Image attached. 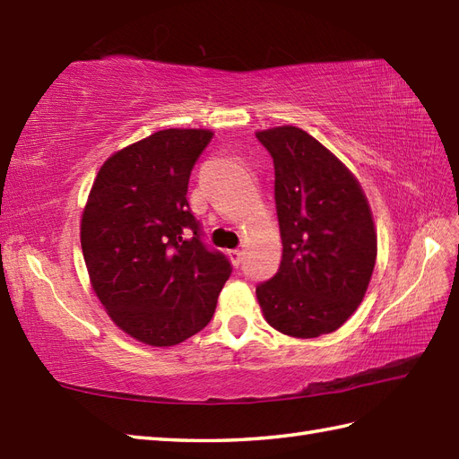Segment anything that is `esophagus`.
Wrapping results in <instances>:
<instances>
[{"label":"esophagus","instance_id":"obj_1","mask_svg":"<svg viewBox=\"0 0 459 459\" xmlns=\"http://www.w3.org/2000/svg\"><path fill=\"white\" fill-rule=\"evenodd\" d=\"M227 255L232 262V266H240V260H242V252L238 248H232V250H227Z\"/></svg>","mask_w":459,"mask_h":459}]
</instances>
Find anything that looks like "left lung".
<instances>
[{
	"label": "left lung",
	"instance_id": "8db88e82",
	"mask_svg": "<svg viewBox=\"0 0 459 459\" xmlns=\"http://www.w3.org/2000/svg\"><path fill=\"white\" fill-rule=\"evenodd\" d=\"M274 160L281 237L276 276L256 298L280 333H331L365 298L377 260V230L357 178L314 135L296 126L256 132Z\"/></svg>",
	"mask_w": 459,
	"mask_h": 459
}]
</instances>
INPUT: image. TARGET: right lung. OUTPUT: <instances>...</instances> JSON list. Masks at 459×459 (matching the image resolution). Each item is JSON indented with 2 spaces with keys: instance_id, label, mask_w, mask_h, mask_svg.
I'll list each match as a JSON object with an SVG mask.
<instances>
[{
  "instance_id": "add662e5",
  "label": "right lung",
  "mask_w": 459,
  "mask_h": 459,
  "mask_svg": "<svg viewBox=\"0 0 459 459\" xmlns=\"http://www.w3.org/2000/svg\"><path fill=\"white\" fill-rule=\"evenodd\" d=\"M211 130H160L104 161L81 245L94 294L124 333L171 347L209 324L230 262L201 240L187 185Z\"/></svg>"
}]
</instances>
